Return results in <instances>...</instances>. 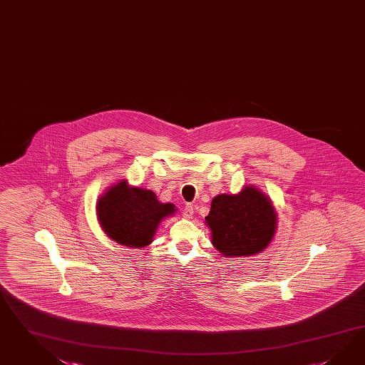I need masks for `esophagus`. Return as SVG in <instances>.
Segmentation results:
<instances>
[{
    "mask_svg": "<svg viewBox=\"0 0 365 365\" xmlns=\"http://www.w3.org/2000/svg\"><path fill=\"white\" fill-rule=\"evenodd\" d=\"M194 215V206L192 205H186V207L183 210V217L191 219Z\"/></svg>",
    "mask_w": 365,
    "mask_h": 365,
    "instance_id": "esophagus-1",
    "label": "esophagus"
}]
</instances>
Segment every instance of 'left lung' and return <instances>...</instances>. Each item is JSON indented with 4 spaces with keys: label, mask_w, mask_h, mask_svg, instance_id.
Segmentation results:
<instances>
[{
    "label": "left lung",
    "mask_w": 365,
    "mask_h": 365,
    "mask_svg": "<svg viewBox=\"0 0 365 365\" xmlns=\"http://www.w3.org/2000/svg\"><path fill=\"white\" fill-rule=\"evenodd\" d=\"M276 220L271 199L255 186L214 197L206 217L212 245L227 257H251L266 250L275 235Z\"/></svg>",
    "instance_id": "left-lung-1"
}]
</instances>
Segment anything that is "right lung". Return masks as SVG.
<instances>
[{
  "label": "right lung",
  "mask_w": 365,
  "mask_h": 365,
  "mask_svg": "<svg viewBox=\"0 0 365 365\" xmlns=\"http://www.w3.org/2000/svg\"><path fill=\"white\" fill-rule=\"evenodd\" d=\"M171 203H160L151 190L131 187L123 179L99 197L97 217L114 242L142 248L153 242L158 225L175 212Z\"/></svg>",
  "instance_id": "obj_1"
}]
</instances>
